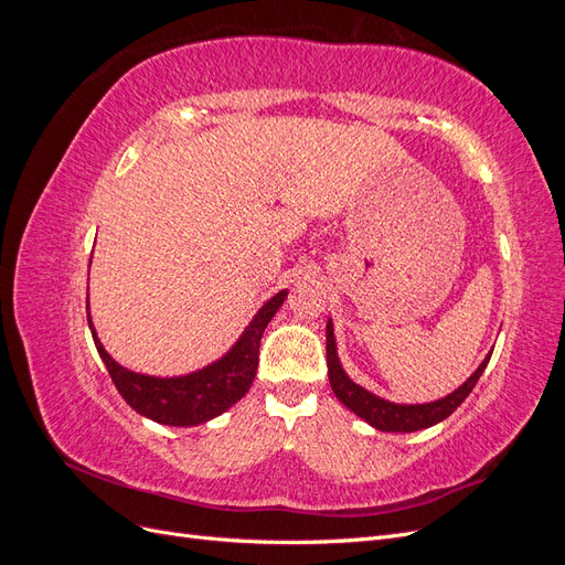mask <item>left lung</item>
<instances>
[{"label": "left lung", "instance_id": "obj_1", "mask_svg": "<svg viewBox=\"0 0 565 565\" xmlns=\"http://www.w3.org/2000/svg\"><path fill=\"white\" fill-rule=\"evenodd\" d=\"M488 361H490V355L481 365H478V370L465 384H461L457 391H452L446 398L434 401V403H424V405H396V403H388L384 398H377L374 393L353 384L347 377V372L341 370L339 358H337L332 320H328V374H330V384H332L334 396L349 409H353L358 417H363L367 424H372L374 429H380V431L409 434V431L429 429V426L450 417L473 391L476 382L481 380Z\"/></svg>", "mask_w": 565, "mask_h": 565}]
</instances>
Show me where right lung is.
Returning a JSON list of instances; mask_svg holds the SVG:
<instances>
[{
  "instance_id": "obj_1",
  "label": "right lung",
  "mask_w": 565,
  "mask_h": 565,
  "mask_svg": "<svg viewBox=\"0 0 565 565\" xmlns=\"http://www.w3.org/2000/svg\"><path fill=\"white\" fill-rule=\"evenodd\" d=\"M285 297L287 292L282 289V292L268 299L249 322L245 334L237 339V344L221 358V361L207 365L200 372L172 380L148 377V374H136L131 370H125L122 365H117L106 353V349L100 347V341L94 332L92 316L89 328L98 355L104 358L113 384L117 386L119 396L129 403V407L158 424L198 426L202 422L214 419L221 413H226L231 405H235L249 391L256 374V365H259L262 334L270 318L276 316V311L282 306Z\"/></svg>"
}]
</instances>
